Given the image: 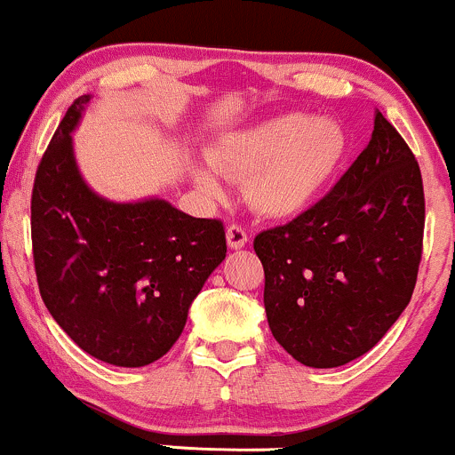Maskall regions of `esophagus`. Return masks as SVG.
Instances as JSON below:
<instances>
[{
    "mask_svg": "<svg viewBox=\"0 0 455 455\" xmlns=\"http://www.w3.org/2000/svg\"><path fill=\"white\" fill-rule=\"evenodd\" d=\"M227 243L231 250L243 248V245L248 243V233H245L239 224H231V227L227 228Z\"/></svg>",
    "mask_w": 455,
    "mask_h": 455,
    "instance_id": "esophagus-1",
    "label": "esophagus"
}]
</instances>
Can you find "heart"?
I'll return each instance as SVG.
<instances>
[{
    "label": "heart",
    "mask_w": 455,
    "mask_h": 455,
    "mask_svg": "<svg viewBox=\"0 0 455 455\" xmlns=\"http://www.w3.org/2000/svg\"><path fill=\"white\" fill-rule=\"evenodd\" d=\"M347 151V132L333 119L278 115L218 137L205 149V160L216 173L243 180L250 210L286 220L301 216L325 195ZM192 177L205 196L222 195L220 181L205 166H195Z\"/></svg>",
    "instance_id": "obj_1"
}]
</instances>
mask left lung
Returning a JSON list of instances; mask_svg holds the SVG:
<instances>
[{"label":"left lung","instance_id":"1","mask_svg":"<svg viewBox=\"0 0 455 455\" xmlns=\"http://www.w3.org/2000/svg\"><path fill=\"white\" fill-rule=\"evenodd\" d=\"M415 156L383 113L368 148L316 205L254 237L274 338L310 368L362 357L409 306L424 245Z\"/></svg>","mask_w":455,"mask_h":455}]
</instances>
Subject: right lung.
Instances as JSON below:
<instances>
[{
	"label": "right lung",
	"instance_id": "1",
	"mask_svg": "<svg viewBox=\"0 0 455 455\" xmlns=\"http://www.w3.org/2000/svg\"><path fill=\"white\" fill-rule=\"evenodd\" d=\"M90 100L72 102L36 171V275L51 316L83 351L140 368L181 336L192 301L227 257V237L220 220L192 218L164 198L96 195L72 148Z\"/></svg>",
	"mask_w": 455,
	"mask_h": 455
}]
</instances>
